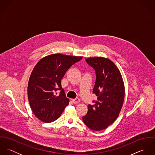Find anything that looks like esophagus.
Returning <instances> with one entry per match:
<instances>
[{
    "mask_svg": "<svg viewBox=\"0 0 155 155\" xmlns=\"http://www.w3.org/2000/svg\"><path fill=\"white\" fill-rule=\"evenodd\" d=\"M72 101H73V103L76 104V103H79V102L80 101V99H79V98H75V99H73V100H72Z\"/></svg>",
    "mask_w": 155,
    "mask_h": 155,
    "instance_id": "esophagus-1",
    "label": "esophagus"
}]
</instances>
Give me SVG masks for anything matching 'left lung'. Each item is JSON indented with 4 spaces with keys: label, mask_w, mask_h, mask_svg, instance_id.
I'll return each instance as SVG.
<instances>
[{
    "label": "left lung",
    "mask_w": 155,
    "mask_h": 155,
    "mask_svg": "<svg viewBox=\"0 0 155 155\" xmlns=\"http://www.w3.org/2000/svg\"><path fill=\"white\" fill-rule=\"evenodd\" d=\"M95 70L96 81L93 93L97 97L94 105L88 104L84 124L93 131L107 128L118 117L125 97V87L119 70L110 60L104 57L86 59Z\"/></svg>",
    "instance_id": "8db88e82"
}]
</instances>
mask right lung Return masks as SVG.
Masks as SVG:
<instances>
[{
    "label": "right lung",
    "mask_w": 155,
    "mask_h": 155,
    "mask_svg": "<svg viewBox=\"0 0 155 155\" xmlns=\"http://www.w3.org/2000/svg\"><path fill=\"white\" fill-rule=\"evenodd\" d=\"M83 57L54 54L42 58L29 79L27 93L31 109L45 123L58 119L69 103L61 79L67 70Z\"/></svg>",
    "instance_id": "1"
}]
</instances>
